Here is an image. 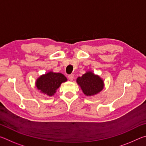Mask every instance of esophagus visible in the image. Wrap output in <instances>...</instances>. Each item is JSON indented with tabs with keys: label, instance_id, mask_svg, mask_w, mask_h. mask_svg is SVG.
I'll return each instance as SVG.
<instances>
[{
	"label": "esophagus",
	"instance_id": "34e87169",
	"mask_svg": "<svg viewBox=\"0 0 146 146\" xmlns=\"http://www.w3.org/2000/svg\"><path fill=\"white\" fill-rule=\"evenodd\" d=\"M68 78L70 79V80H73L74 79V75H73V74H71V75H68Z\"/></svg>",
	"mask_w": 146,
	"mask_h": 146
}]
</instances>
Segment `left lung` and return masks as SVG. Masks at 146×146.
<instances>
[{
    "instance_id": "1",
    "label": "left lung",
    "mask_w": 146,
    "mask_h": 146,
    "mask_svg": "<svg viewBox=\"0 0 146 146\" xmlns=\"http://www.w3.org/2000/svg\"><path fill=\"white\" fill-rule=\"evenodd\" d=\"M76 82L86 96L97 95L103 90L104 86L102 79L91 71H88L82 76H79Z\"/></svg>"
}]
</instances>
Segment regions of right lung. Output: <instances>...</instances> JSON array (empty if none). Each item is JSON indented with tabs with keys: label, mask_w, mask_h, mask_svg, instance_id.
Listing matches in <instances>:
<instances>
[{
	"label": "right lung",
	"mask_w": 146,
	"mask_h": 146,
	"mask_svg": "<svg viewBox=\"0 0 146 146\" xmlns=\"http://www.w3.org/2000/svg\"><path fill=\"white\" fill-rule=\"evenodd\" d=\"M66 81L67 78L63 74L50 71L36 79V86L40 92L51 97L56 93L61 84Z\"/></svg>",
	"instance_id": "1"
}]
</instances>
